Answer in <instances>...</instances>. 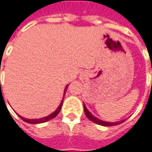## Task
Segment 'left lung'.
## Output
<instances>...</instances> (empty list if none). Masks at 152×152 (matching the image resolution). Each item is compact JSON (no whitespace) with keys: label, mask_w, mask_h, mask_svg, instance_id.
<instances>
[{"label":"left lung","mask_w":152,"mask_h":152,"mask_svg":"<svg viewBox=\"0 0 152 152\" xmlns=\"http://www.w3.org/2000/svg\"><path fill=\"white\" fill-rule=\"evenodd\" d=\"M151 70H152V69H151ZM83 106H84V112H85V115H86V116L88 118L90 121L95 122V123L99 124V125L109 127V126H115V125H118V124H120V123H122V122H124V120L120 121V122H104V121H102V120H99V118L95 117L94 115H92V114L89 112V110L87 109V107H86V105H85V104H84Z\"/></svg>","instance_id":"1"}]
</instances>
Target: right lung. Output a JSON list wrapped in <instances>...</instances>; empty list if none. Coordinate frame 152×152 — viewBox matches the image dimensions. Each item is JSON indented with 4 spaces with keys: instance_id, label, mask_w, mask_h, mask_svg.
<instances>
[{
    "instance_id": "right-lung-1",
    "label": "right lung",
    "mask_w": 152,
    "mask_h": 152,
    "mask_svg": "<svg viewBox=\"0 0 152 152\" xmlns=\"http://www.w3.org/2000/svg\"><path fill=\"white\" fill-rule=\"evenodd\" d=\"M67 87H68V85L66 86V88H65V89H64V94H65V93H66ZM62 104H63V100L61 101L60 104H59V106L57 108L56 110H55L54 112H53L52 114H50L49 115H48V116H46V117H43V118H40V119H26V118H23V117L20 116V115H19V116H20V118H21L23 121L28 122V123H30V124H37V123L46 122H48V121H49V120H51V119H53V118H54V117H55V116L59 113V111H60V110H61V107H62Z\"/></svg>"
}]
</instances>
